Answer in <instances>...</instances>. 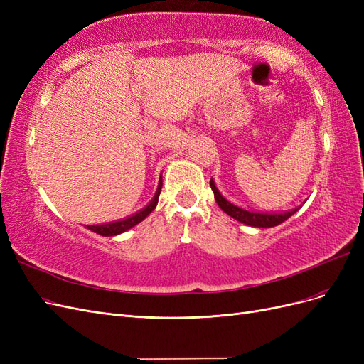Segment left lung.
<instances>
[{
  "mask_svg": "<svg viewBox=\"0 0 364 364\" xmlns=\"http://www.w3.org/2000/svg\"><path fill=\"white\" fill-rule=\"evenodd\" d=\"M211 185V190L214 191V197H215V202L217 205L222 208V211L226 213L228 215H230L232 218H235L237 222L240 223H245L247 226H253V228H273V226H278L285 220L290 218L297 209L299 208H294L291 211L287 213H279V214H270V213H255V211H249V209H243L240 208L234 203L228 202L225 197L220 194V191L217 190V186L214 183V181L211 179L209 182Z\"/></svg>",
  "mask_w": 364,
  "mask_h": 364,
  "instance_id": "1",
  "label": "left lung"
}]
</instances>
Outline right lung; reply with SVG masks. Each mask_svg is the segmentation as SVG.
Masks as SVG:
<instances>
[{
	"label": "right lung",
	"mask_w": 364,
	"mask_h": 364,
	"mask_svg": "<svg viewBox=\"0 0 364 364\" xmlns=\"http://www.w3.org/2000/svg\"><path fill=\"white\" fill-rule=\"evenodd\" d=\"M161 188H162V178L159 179V185H158V190L155 193V197H153L151 202L146 208H142L141 211H138L136 214L126 217L123 220H118V222L103 223V225H91V226H86V228L92 230V232H95L98 235H103V237H114V235L126 232V230H129L130 228H134L135 225L141 223L142 220H144L153 211V209L156 208L159 194H161Z\"/></svg>",
	"instance_id": "add662e5"
}]
</instances>
